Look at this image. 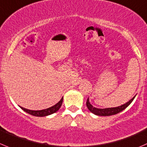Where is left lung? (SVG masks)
Wrapping results in <instances>:
<instances>
[{
	"label": "left lung",
	"mask_w": 147,
	"mask_h": 147,
	"mask_svg": "<svg viewBox=\"0 0 147 147\" xmlns=\"http://www.w3.org/2000/svg\"><path fill=\"white\" fill-rule=\"evenodd\" d=\"M135 97H134L132 99H131L129 102H127L126 103L123 104V105H121V106L116 107V108H104V109H101V108H97L95 107L92 106L89 102V99L88 98L86 102V105L88 107V108L89 109V111L90 112H92L94 114L97 115V116H112V115L117 114V113H120L121 111H123L125 108H127L129 105L131 104V102L133 101V100L134 99Z\"/></svg>",
	"instance_id": "8db88e82"
}]
</instances>
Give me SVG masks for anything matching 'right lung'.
Wrapping results in <instances>:
<instances>
[{
  "label": "right lung",
  "instance_id": "1",
  "mask_svg": "<svg viewBox=\"0 0 147 147\" xmlns=\"http://www.w3.org/2000/svg\"><path fill=\"white\" fill-rule=\"evenodd\" d=\"M62 101H63V98L60 100L56 105H53L52 107H50L49 108H47V109L45 110H42V111H31V110H28L26 109V108H24L21 107V108L22 110H24V111L26 112V113H29V114L32 115V116H49V115L52 114V113H55L58 111V110L60 108L61 105L62 104Z\"/></svg>",
  "mask_w": 147,
  "mask_h": 147
}]
</instances>
